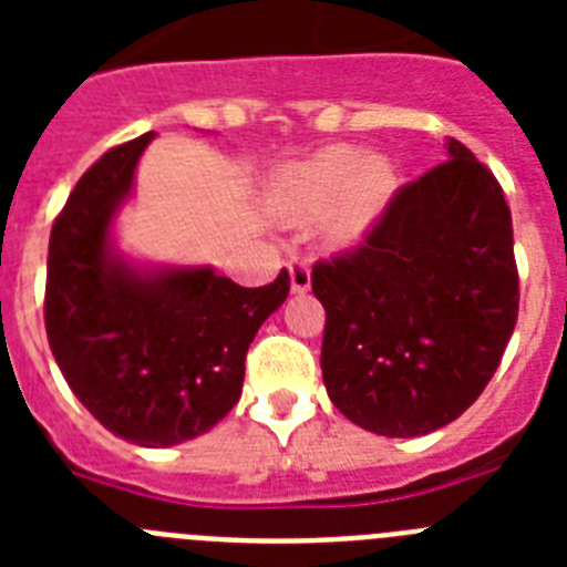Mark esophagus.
I'll list each match as a JSON object with an SVG mask.
<instances>
[{"instance_id":"1","label":"esophagus","mask_w":567,"mask_h":567,"mask_svg":"<svg viewBox=\"0 0 567 567\" xmlns=\"http://www.w3.org/2000/svg\"><path fill=\"white\" fill-rule=\"evenodd\" d=\"M289 284H292V292H307L312 287V269L303 258L289 260Z\"/></svg>"}]
</instances>
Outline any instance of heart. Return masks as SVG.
Instances as JSON below:
<instances>
[{
	"mask_svg": "<svg viewBox=\"0 0 567 567\" xmlns=\"http://www.w3.org/2000/svg\"><path fill=\"white\" fill-rule=\"evenodd\" d=\"M394 189L389 162L360 150L329 147L307 162L295 164L278 184V204L287 215H320L334 209V235L354 240L372 227Z\"/></svg>",
	"mask_w": 567,
	"mask_h": 567,
	"instance_id": "b5f03b06",
	"label": "heart"
}]
</instances>
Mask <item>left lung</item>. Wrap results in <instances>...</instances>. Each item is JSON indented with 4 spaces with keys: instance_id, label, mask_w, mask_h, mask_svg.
<instances>
[{
    "instance_id": "8db88e82",
    "label": "left lung",
    "mask_w": 567,
    "mask_h": 567,
    "mask_svg": "<svg viewBox=\"0 0 567 567\" xmlns=\"http://www.w3.org/2000/svg\"><path fill=\"white\" fill-rule=\"evenodd\" d=\"M352 252L318 260L329 400L365 432H437L483 394L519 312L511 209L457 138Z\"/></svg>"
}]
</instances>
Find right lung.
<instances>
[{"instance_id":"obj_1","label":"right lung","mask_w":567,"mask_h":567,"mask_svg":"<svg viewBox=\"0 0 567 567\" xmlns=\"http://www.w3.org/2000/svg\"><path fill=\"white\" fill-rule=\"evenodd\" d=\"M153 133L107 150L79 178L48 249L44 329L82 405L115 437L164 449L209 432L244 385L260 323L289 275L247 289L213 267H135L110 227Z\"/></svg>"}]
</instances>
